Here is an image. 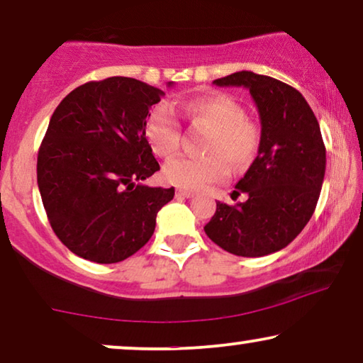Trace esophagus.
<instances>
[{
	"label": "esophagus",
	"mask_w": 363,
	"mask_h": 363,
	"mask_svg": "<svg viewBox=\"0 0 363 363\" xmlns=\"http://www.w3.org/2000/svg\"><path fill=\"white\" fill-rule=\"evenodd\" d=\"M193 193L186 191V190H178L177 191V198H191Z\"/></svg>",
	"instance_id": "esophagus-1"
}]
</instances>
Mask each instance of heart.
Masks as SVG:
<instances>
[{"instance_id": "heart-1", "label": "heart", "mask_w": 363, "mask_h": 363, "mask_svg": "<svg viewBox=\"0 0 363 363\" xmlns=\"http://www.w3.org/2000/svg\"><path fill=\"white\" fill-rule=\"evenodd\" d=\"M183 112L195 125L210 130L205 153L208 157L173 158L163 167V177L183 190H203L230 178L231 165L247 167L259 152L261 133L255 123L246 121L240 104L223 94H210L188 101ZM145 135L153 150L170 157L182 142V128L168 106H155L145 122Z\"/></svg>"}]
</instances>
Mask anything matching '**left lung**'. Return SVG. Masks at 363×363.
Returning a JSON list of instances; mask_svg holds the SVG:
<instances>
[{"instance_id": "8db88e82", "label": "left lung", "mask_w": 363, "mask_h": 363, "mask_svg": "<svg viewBox=\"0 0 363 363\" xmlns=\"http://www.w3.org/2000/svg\"><path fill=\"white\" fill-rule=\"evenodd\" d=\"M220 87H246L261 118L259 152L231 196L216 203L205 226L213 242L236 256L259 257L282 250L309 223L325 175L319 122L299 91L274 77L241 71L216 79Z\"/></svg>"}]
</instances>
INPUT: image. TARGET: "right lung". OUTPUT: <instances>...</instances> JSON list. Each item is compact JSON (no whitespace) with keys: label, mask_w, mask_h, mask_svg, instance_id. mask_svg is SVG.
Masks as SVG:
<instances>
[{"label":"right lung","mask_w":363,"mask_h":363,"mask_svg":"<svg viewBox=\"0 0 363 363\" xmlns=\"http://www.w3.org/2000/svg\"><path fill=\"white\" fill-rule=\"evenodd\" d=\"M162 96L137 79L107 77L74 89L54 111L38 153V186L52 231L74 255L99 264L127 259L173 200L175 188L140 183L160 170L145 122Z\"/></svg>","instance_id":"obj_1"}]
</instances>
